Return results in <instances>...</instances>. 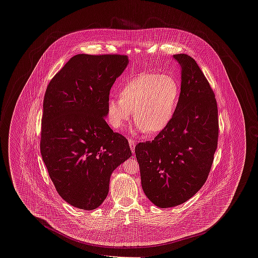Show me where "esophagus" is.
<instances>
[{"label": "esophagus", "instance_id": "obj_1", "mask_svg": "<svg viewBox=\"0 0 258 258\" xmlns=\"http://www.w3.org/2000/svg\"><path fill=\"white\" fill-rule=\"evenodd\" d=\"M128 143H130V146H131V149H132V152L133 153H135V141L134 139H128Z\"/></svg>", "mask_w": 258, "mask_h": 258}]
</instances>
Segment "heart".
I'll use <instances>...</instances> for the list:
<instances>
[{"mask_svg":"<svg viewBox=\"0 0 258 258\" xmlns=\"http://www.w3.org/2000/svg\"><path fill=\"white\" fill-rule=\"evenodd\" d=\"M179 95V84L171 75L137 74L121 88L120 97L109 98L108 121L113 128L121 130L135 111L139 133L159 134L171 122Z\"/></svg>","mask_w":258,"mask_h":258,"instance_id":"heart-1","label":"heart"}]
</instances>
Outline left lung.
Returning a JSON list of instances; mask_svg holds the SVG:
<instances>
[{
    "mask_svg": "<svg viewBox=\"0 0 258 258\" xmlns=\"http://www.w3.org/2000/svg\"><path fill=\"white\" fill-rule=\"evenodd\" d=\"M181 66V93L171 122L153 141L135 146L142 188L156 206L175 207L205 184L218 147L215 94L197 61L186 54Z\"/></svg>",
    "mask_w": 258,
    "mask_h": 258,
    "instance_id": "1",
    "label": "left lung"
}]
</instances>
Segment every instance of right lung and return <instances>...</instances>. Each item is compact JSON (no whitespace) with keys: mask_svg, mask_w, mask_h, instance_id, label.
I'll use <instances>...</instances> for the list:
<instances>
[{"mask_svg":"<svg viewBox=\"0 0 258 258\" xmlns=\"http://www.w3.org/2000/svg\"><path fill=\"white\" fill-rule=\"evenodd\" d=\"M127 63L124 55L78 54L46 89L40 153L56 190L76 208L100 206L112 172L132 157L126 138L104 119L111 87Z\"/></svg>","mask_w":258,"mask_h":258,"instance_id":"right-lung-1","label":"right lung"}]
</instances>
